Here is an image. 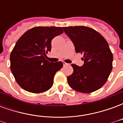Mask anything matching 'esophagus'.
Returning <instances> with one entry per match:
<instances>
[{
    "instance_id": "34e87169",
    "label": "esophagus",
    "mask_w": 123,
    "mask_h": 123,
    "mask_svg": "<svg viewBox=\"0 0 123 123\" xmlns=\"http://www.w3.org/2000/svg\"><path fill=\"white\" fill-rule=\"evenodd\" d=\"M67 65H68V63H66V62H63V66H67Z\"/></svg>"
}]
</instances>
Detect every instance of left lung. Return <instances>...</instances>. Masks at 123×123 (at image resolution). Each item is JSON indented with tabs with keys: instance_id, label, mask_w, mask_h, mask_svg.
Wrapping results in <instances>:
<instances>
[{
	"instance_id": "obj_1",
	"label": "left lung",
	"mask_w": 123,
	"mask_h": 123,
	"mask_svg": "<svg viewBox=\"0 0 123 123\" xmlns=\"http://www.w3.org/2000/svg\"><path fill=\"white\" fill-rule=\"evenodd\" d=\"M75 47L76 53H84L82 67L72 64L73 73L67 77L68 85L81 93H92L103 86L113 68V54L105 39L86 26L63 27Z\"/></svg>"
}]
</instances>
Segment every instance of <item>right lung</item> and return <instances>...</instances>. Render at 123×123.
<instances>
[{
    "mask_svg": "<svg viewBox=\"0 0 123 123\" xmlns=\"http://www.w3.org/2000/svg\"><path fill=\"white\" fill-rule=\"evenodd\" d=\"M62 33L61 27H35L18 40L10 56V69L24 90L38 93L52 87L54 76L63 64L49 62L45 56L51 51L52 39Z\"/></svg>",
    "mask_w": 123,
    "mask_h": 123,
    "instance_id": "add662e5",
    "label": "right lung"
}]
</instances>
